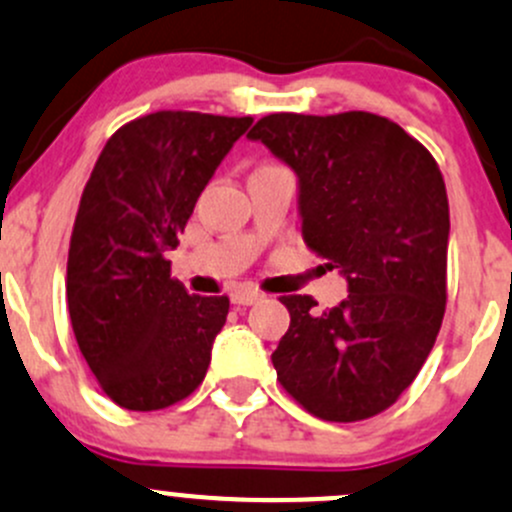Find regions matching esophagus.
<instances>
[{
  "instance_id": "1",
  "label": "esophagus",
  "mask_w": 512,
  "mask_h": 512,
  "mask_svg": "<svg viewBox=\"0 0 512 512\" xmlns=\"http://www.w3.org/2000/svg\"><path fill=\"white\" fill-rule=\"evenodd\" d=\"M261 298L263 295L254 291V288H236V291H231V303L234 305H254Z\"/></svg>"
}]
</instances>
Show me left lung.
<instances>
[{
	"label": "left lung",
	"mask_w": 512,
	"mask_h": 512,
	"mask_svg": "<svg viewBox=\"0 0 512 512\" xmlns=\"http://www.w3.org/2000/svg\"><path fill=\"white\" fill-rule=\"evenodd\" d=\"M298 177L303 239L347 281L318 313L283 295L291 328L271 355L283 389L325 421L384 412L414 382L446 310L449 199L431 152L374 113H273L251 128Z\"/></svg>",
	"instance_id": "1"
}]
</instances>
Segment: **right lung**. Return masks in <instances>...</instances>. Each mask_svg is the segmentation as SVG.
I'll list each match as a JSON object with an SVG mask.
<instances>
[{"instance_id": "obj_1", "label": "right lung", "mask_w": 512, "mask_h": 512, "mask_svg": "<svg viewBox=\"0 0 512 512\" xmlns=\"http://www.w3.org/2000/svg\"><path fill=\"white\" fill-rule=\"evenodd\" d=\"M254 118L160 110L105 142L68 249L73 335L100 389L118 407L155 412L202 384L226 295H189L167 251L199 194Z\"/></svg>"}]
</instances>
